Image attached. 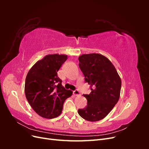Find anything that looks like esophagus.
<instances>
[{"instance_id":"esophagus-1","label":"esophagus","mask_w":149,"mask_h":149,"mask_svg":"<svg viewBox=\"0 0 149 149\" xmlns=\"http://www.w3.org/2000/svg\"><path fill=\"white\" fill-rule=\"evenodd\" d=\"M73 94H74V96H79V95H80V93H79V91H78V90H77V89H76V90H74V91H73Z\"/></svg>"}]
</instances>
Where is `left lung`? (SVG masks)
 I'll list each match as a JSON object with an SVG mask.
<instances>
[{"label": "left lung", "mask_w": 149, "mask_h": 149, "mask_svg": "<svg viewBox=\"0 0 149 149\" xmlns=\"http://www.w3.org/2000/svg\"><path fill=\"white\" fill-rule=\"evenodd\" d=\"M79 61L85 83L90 85L91 92L83 94L87 106L78 109V114L89 121L101 120L119 101L120 78L112 63L100 54H84L79 57Z\"/></svg>", "instance_id": "left-lung-1"}]
</instances>
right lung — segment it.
Here are the masks:
<instances>
[{"label":"right lung","instance_id":"obj_1","mask_svg":"<svg viewBox=\"0 0 149 149\" xmlns=\"http://www.w3.org/2000/svg\"><path fill=\"white\" fill-rule=\"evenodd\" d=\"M67 60L65 55H48L37 61L26 75L25 93L32 109L42 118L53 119L61 114L65 101L72 95L62 86L57 72Z\"/></svg>","mask_w":149,"mask_h":149}]
</instances>
